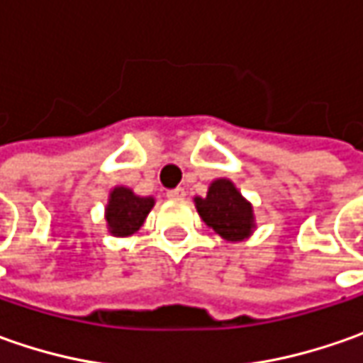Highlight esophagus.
<instances>
[{"mask_svg": "<svg viewBox=\"0 0 363 363\" xmlns=\"http://www.w3.org/2000/svg\"><path fill=\"white\" fill-rule=\"evenodd\" d=\"M184 196H186L184 188H174L167 191V198H169V200H184Z\"/></svg>", "mask_w": 363, "mask_h": 363, "instance_id": "1", "label": "esophagus"}]
</instances>
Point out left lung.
<instances>
[{"label":"left lung","instance_id":"obj_1","mask_svg":"<svg viewBox=\"0 0 363 363\" xmlns=\"http://www.w3.org/2000/svg\"><path fill=\"white\" fill-rule=\"evenodd\" d=\"M196 208L203 222L230 242L246 238L255 226L250 203L244 200L230 179H216L206 198H196Z\"/></svg>","mask_w":363,"mask_h":363}]
</instances>
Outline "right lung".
I'll return each mask as SVG.
<instances>
[{"instance_id": "add662e5", "label": "right lung", "mask_w": 363, "mask_h": 363, "mask_svg": "<svg viewBox=\"0 0 363 363\" xmlns=\"http://www.w3.org/2000/svg\"><path fill=\"white\" fill-rule=\"evenodd\" d=\"M151 208L153 198H139L131 189L115 188L106 206L108 230L115 236H129L141 228Z\"/></svg>"}]
</instances>
